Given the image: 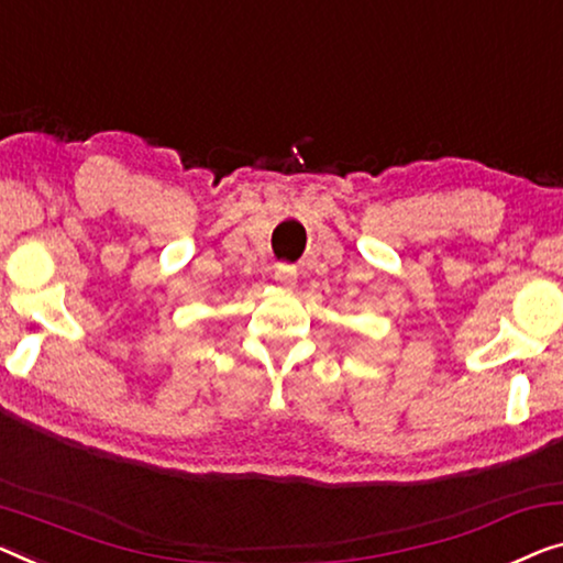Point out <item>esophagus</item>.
<instances>
[{
  "label": "esophagus",
  "mask_w": 563,
  "mask_h": 563,
  "mask_svg": "<svg viewBox=\"0 0 563 563\" xmlns=\"http://www.w3.org/2000/svg\"><path fill=\"white\" fill-rule=\"evenodd\" d=\"M275 280L283 283V285H288V288H292V285H296V280H298L296 267H290V265H278V267H275Z\"/></svg>",
  "instance_id": "esophagus-1"
}]
</instances>
